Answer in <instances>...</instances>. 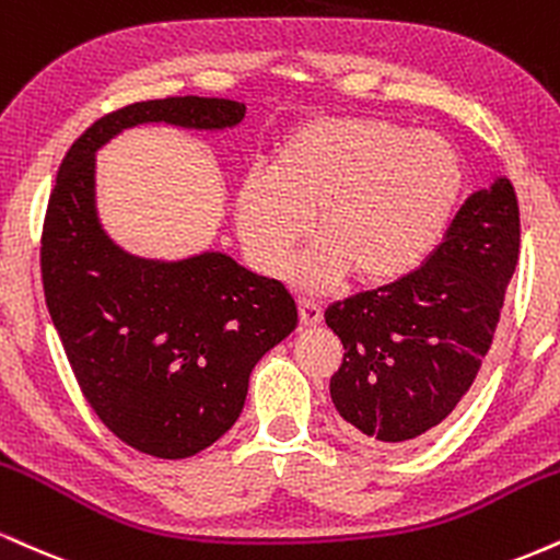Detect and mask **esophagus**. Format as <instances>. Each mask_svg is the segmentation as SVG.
I'll return each mask as SVG.
<instances>
[{
    "label": "esophagus",
    "mask_w": 560,
    "mask_h": 560,
    "mask_svg": "<svg viewBox=\"0 0 560 560\" xmlns=\"http://www.w3.org/2000/svg\"><path fill=\"white\" fill-rule=\"evenodd\" d=\"M323 318V310L313 300L300 298V323L302 326H318Z\"/></svg>",
    "instance_id": "esophagus-1"
}]
</instances>
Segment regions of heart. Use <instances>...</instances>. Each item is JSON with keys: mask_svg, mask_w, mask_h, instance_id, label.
I'll return each mask as SVG.
<instances>
[{"mask_svg": "<svg viewBox=\"0 0 560 560\" xmlns=\"http://www.w3.org/2000/svg\"><path fill=\"white\" fill-rule=\"evenodd\" d=\"M464 185L454 143L381 117L315 119L276 145L268 174L237 190V229L260 273L289 268L302 289H326L349 273L386 287L415 273L446 232Z\"/></svg>", "mask_w": 560, "mask_h": 560, "instance_id": "heart-1", "label": "heart"}]
</instances>
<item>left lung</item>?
I'll return each instance as SVG.
<instances>
[{
  "label": "left lung",
  "instance_id": "8db88e82",
  "mask_svg": "<svg viewBox=\"0 0 560 560\" xmlns=\"http://www.w3.org/2000/svg\"><path fill=\"white\" fill-rule=\"evenodd\" d=\"M516 260V192L495 177L464 200L425 266L326 310L345 345L331 399L357 435L404 446L454 412L493 345Z\"/></svg>",
  "mask_w": 560,
  "mask_h": 560
}]
</instances>
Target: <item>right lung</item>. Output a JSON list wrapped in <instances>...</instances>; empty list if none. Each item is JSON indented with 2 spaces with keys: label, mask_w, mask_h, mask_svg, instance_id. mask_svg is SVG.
I'll return each mask as SVG.
<instances>
[{
  "label": "right lung",
  "mask_w": 560,
  "mask_h": 560,
  "mask_svg": "<svg viewBox=\"0 0 560 560\" xmlns=\"http://www.w3.org/2000/svg\"><path fill=\"white\" fill-rule=\"evenodd\" d=\"M242 119L240 101L200 96L106 114L67 151L46 208V307L80 390L119 441L159 459H187L237 422L253 368L298 328V305L226 253L122 250L98 221L96 153L138 125L219 132Z\"/></svg>",
  "instance_id": "right-lung-1"
}]
</instances>
